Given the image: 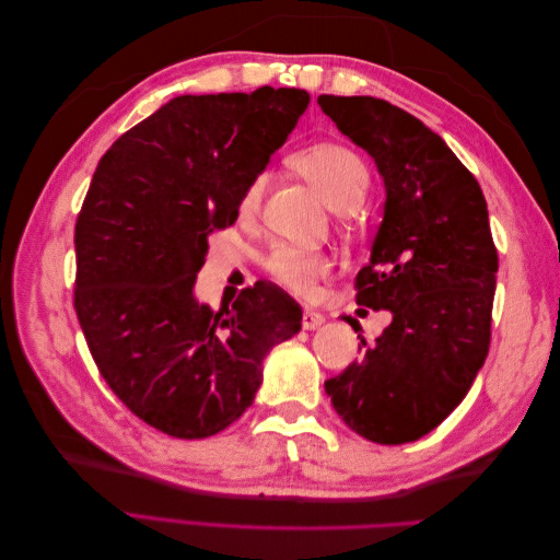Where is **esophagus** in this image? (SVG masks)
Wrapping results in <instances>:
<instances>
[{
  "instance_id": "34e87169",
  "label": "esophagus",
  "mask_w": 560,
  "mask_h": 560,
  "mask_svg": "<svg viewBox=\"0 0 560 560\" xmlns=\"http://www.w3.org/2000/svg\"><path fill=\"white\" fill-rule=\"evenodd\" d=\"M322 322H325V315H322V313L311 311V308L303 311V317H301V325H303V329L313 331V329H317V327L322 325Z\"/></svg>"
}]
</instances>
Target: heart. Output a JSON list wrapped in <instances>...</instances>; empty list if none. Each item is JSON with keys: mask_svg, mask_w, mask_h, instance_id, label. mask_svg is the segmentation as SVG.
<instances>
[{"mask_svg": "<svg viewBox=\"0 0 560 560\" xmlns=\"http://www.w3.org/2000/svg\"><path fill=\"white\" fill-rule=\"evenodd\" d=\"M294 163L336 210L358 208L364 194L369 191V184H371L369 165L358 151L346 144H336V142L313 144L308 149H303L294 159ZM266 186H268V175L264 171L249 177L238 200L241 217L249 219L261 210ZM266 270L278 284L287 287V290L294 294L306 296L331 270V257L322 249L276 245L266 259Z\"/></svg>", "mask_w": 560, "mask_h": 560, "instance_id": "obj_1", "label": "heart"}]
</instances>
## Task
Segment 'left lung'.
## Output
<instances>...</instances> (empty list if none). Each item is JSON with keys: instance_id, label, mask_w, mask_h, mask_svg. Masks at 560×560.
I'll use <instances>...</instances> for the list:
<instances>
[{"instance_id": "8db88e82", "label": "left lung", "mask_w": 560, "mask_h": 560, "mask_svg": "<svg viewBox=\"0 0 560 560\" xmlns=\"http://www.w3.org/2000/svg\"><path fill=\"white\" fill-rule=\"evenodd\" d=\"M317 105L383 175V224L354 278V301L393 313L376 343L362 338L360 360L325 389L369 442H416L465 399L490 348L498 249L486 198L409 112L369 95H319Z\"/></svg>"}]
</instances>
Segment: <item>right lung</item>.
Instances as JSON below:
<instances>
[{
    "label": "right lung",
    "instance_id": "1",
    "mask_svg": "<svg viewBox=\"0 0 560 560\" xmlns=\"http://www.w3.org/2000/svg\"><path fill=\"white\" fill-rule=\"evenodd\" d=\"M311 95H179L100 159L74 226V311L112 393L163 434L206 439L249 409L268 350L301 329L273 282L231 308L194 299L208 235L233 226L252 175L287 140Z\"/></svg>",
    "mask_w": 560,
    "mask_h": 560
}]
</instances>
